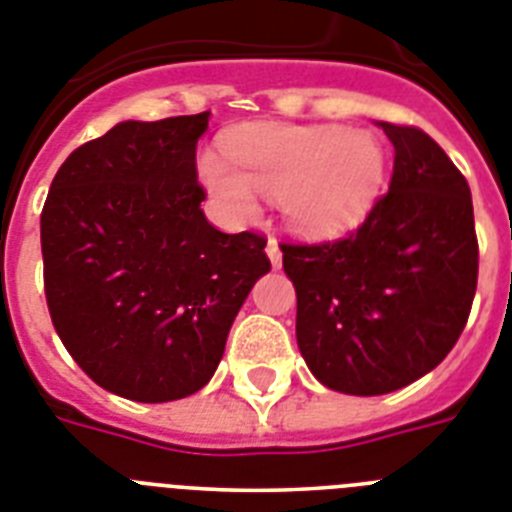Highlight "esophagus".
Masks as SVG:
<instances>
[{"label": "esophagus", "mask_w": 512, "mask_h": 512, "mask_svg": "<svg viewBox=\"0 0 512 512\" xmlns=\"http://www.w3.org/2000/svg\"><path fill=\"white\" fill-rule=\"evenodd\" d=\"M266 256H269V261H272L274 269H280L282 251H280V243H277V240H269V243H266Z\"/></svg>", "instance_id": "34e87169"}]
</instances>
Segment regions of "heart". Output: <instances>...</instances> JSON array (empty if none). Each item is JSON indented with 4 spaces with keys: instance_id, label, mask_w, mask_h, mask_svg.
<instances>
[{
    "instance_id": "obj_1",
    "label": "heart",
    "mask_w": 512,
    "mask_h": 512,
    "mask_svg": "<svg viewBox=\"0 0 512 512\" xmlns=\"http://www.w3.org/2000/svg\"><path fill=\"white\" fill-rule=\"evenodd\" d=\"M230 163L198 159V177L230 217H251L259 196L280 198L287 227L337 238L369 217L387 180V151L374 130L253 122L227 135Z\"/></svg>"
}]
</instances>
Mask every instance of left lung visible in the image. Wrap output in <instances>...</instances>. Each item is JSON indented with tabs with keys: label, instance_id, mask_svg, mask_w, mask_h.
Segmentation results:
<instances>
[{
	"label": "left lung",
	"instance_id": "obj_1",
	"mask_svg": "<svg viewBox=\"0 0 512 512\" xmlns=\"http://www.w3.org/2000/svg\"><path fill=\"white\" fill-rule=\"evenodd\" d=\"M382 130L395 164L366 222L337 243L282 246L303 361L324 387L361 398L442 363L466 327L479 274L466 177L424 130Z\"/></svg>",
	"mask_w": 512,
	"mask_h": 512
}]
</instances>
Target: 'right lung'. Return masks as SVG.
Listing matches in <instances>:
<instances>
[{
    "instance_id": "obj_1",
    "label": "right lung",
    "mask_w": 512,
    "mask_h": 512,
    "mask_svg": "<svg viewBox=\"0 0 512 512\" xmlns=\"http://www.w3.org/2000/svg\"><path fill=\"white\" fill-rule=\"evenodd\" d=\"M209 112L125 120L83 143L41 211L49 314L99 387L188 398L214 377L230 327L272 264L266 240L206 222L196 146Z\"/></svg>"
}]
</instances>
